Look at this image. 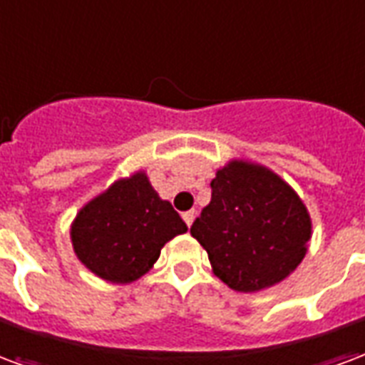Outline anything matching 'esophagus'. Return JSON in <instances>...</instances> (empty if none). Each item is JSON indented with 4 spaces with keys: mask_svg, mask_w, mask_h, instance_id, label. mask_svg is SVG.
<instances>
[{
    "mask_svg": "<svg viewBox=\"0 0 365 365\" xmlns=\"http://www.w3.org/2000/svg\"><path fill=\"white\" fill-rule=\"evenodd\" d=\"M195 210L191 209V210H185V212H183L182 217H183V220H185V224H187V226H191V224H193V220H195Z\"/></svg>",
    "mask_w": 365,
    "mask_h": 365,
    "instance_id": "obj_1",
    "label": "esophagus"
}]
</instances>
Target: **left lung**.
<instances>
[{
	"label": "left lung",
	"mask_w": 365,
	"mask_h": 365,
	"mask_svg": "<svg viewBox=\"0 0 365 365\" xmlns=\"http://www.w3.org/2000/svg\"><path fill=\"white\" fill-rule=\"evenodd\" d=\"M210 203L191 226L212 272L237 292H259L284 280L307 253L312 218L272 170L230 160L210 182Z\"/></svg>",
	"instance_id": "left-lung-1"
}]
</instances>
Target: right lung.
<instances>
[{"mask_svg":"<svg viewBox=\"0 0 365 365\" xmlns=\"http://www.w3.org/2000/svg\"><path fill=\"white\" fill-rule=\"evenodd\" d=\"M183 232L187 226L182 217L139 170L112 183L77 212L71 244L81 263L96 277L128 284L153 269L164 244Z\"/></svg>","mask_w":365,"mask_h":365,"instance_id":"add662e5","label":"right lung"}]
</instances>
